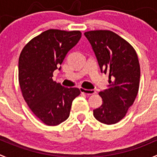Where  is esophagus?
<instances>
[{"label":"esophagus","mask_w":157,"mask_h":157,"mask_svg":"<svg viewBox=\"0 0 157 157\" xmlns=\"http://www.w3.org/2000/svg\"><path fill=\"white\" fill-rule=\"evenodd\" d=\"M80 90L82 94H85L86 95H93V94H96V91L94 90H87V89H84L83 87L80 88Z\"/></svg>","instance_id":"34e87169"}]
</instances>
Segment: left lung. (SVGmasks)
<instances>
[{"label": "left lung", "instance_id": "left-lung-1", "mask_svg": "<svg viewBox=\"0 0 157 157\" xmlns=\"http://www.w3.org/2000/svg\"><path fill=\"white\" fill-rule=\"evenodd\" d=\"M101 72L109 73L108 88L100 91L103 103L94 109L102 124L121 121L133 105L139 90L140 67L134 48L124 38L107 30L85 32Z\"/></svg>", "mask_w": 157, "mask_h": 157}]
</instances>
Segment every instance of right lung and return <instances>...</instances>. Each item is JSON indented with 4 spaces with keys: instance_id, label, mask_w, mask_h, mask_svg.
<instances>
[{
    "instance_id": "right-lung-1",
    "label": "right lung",
    "mask_w": 157,
    "mask_h": 157,
    "mask_svg": "<svg viewBox=\"0 0 157 157\" xmlns=\"http://www.w3.org/2000/svg\"><path fill=\"white\" fill-rule=\"evenodd\" d=\"M80 37L79 30L50 29L30 40L20 54L18 80L22 95L32 112L46 125L57 126L66 121L73 100L80 94L78 88L64 87L52 78Z\"/></svg>"
}]
</instances>
